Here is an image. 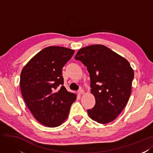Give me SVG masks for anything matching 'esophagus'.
Segmentation results:
<instances>
[{
    "instance_id": "1",
    "label": "esophagus",
    "mask_w": 153,
    "mask_h": 153,
    "mask_svg": "<svg viewBox=\"0 0 153 153\" xmlns=\"http://www.w3.org/2000/svg\"><path fill=\"white\" fill-rule=\"evenodd\" d=\"M84 90L82 89H80L79 91H78V94H79V95H81V94H84Z\"/></svg>"
}]
</instances>
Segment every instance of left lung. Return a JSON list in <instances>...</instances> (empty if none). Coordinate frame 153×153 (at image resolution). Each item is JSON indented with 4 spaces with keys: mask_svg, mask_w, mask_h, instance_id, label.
I'll return each mask as SVG.
<instances>
[{
    "mask_svg": "<svg viewBox=\"0 0 153 153\" xmlns=\"http://www.w3.org/2000/svg\"><path fill=\"white\" fill-rule=\"evenodd\" d=\"M75 59L83 63L90 74L95 104L87 110L89 117L100 124L114 120L127 104L131 92L134 72L128 61L99 44L81 48Z\"/></svg>",
    "mask_w": 153,
    "mask_h": 153,
    "instance_id": "8db88e82",
    "label": "left lung"
}]
</instances>
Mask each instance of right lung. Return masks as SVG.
<instances>
[{
  "label": "right lung",
  "mask_w": 153,
  "mask_h": 153,
  "mask_svg": "<svg viewBox=\"0 0 153 153\" xmlns=\"http://www.w3.org/2000/svg\"><path fill=\"white\" fill-rule=\"evenodd\" d=\"M74 53L66 47L51 46L37 53L23 68L20 90L35 119L47 127L60 126L67 119L77 95L63 86L62 68Z\"/></svg>",
  "instance_id": "1"
}]
</instances>
